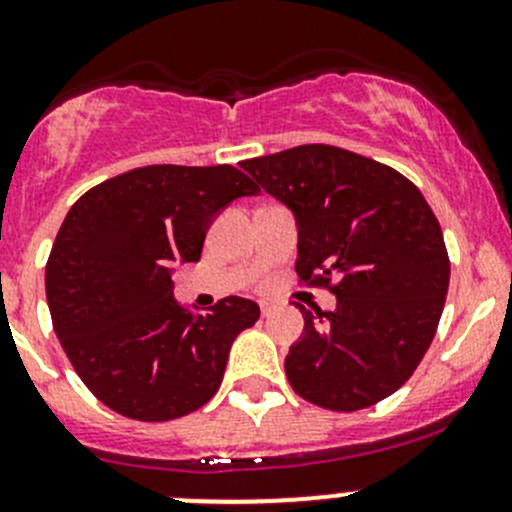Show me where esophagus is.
Segmentation results:
<instances>
[{"label":"esophagus","mask_w":512,"mask_h":512,"mask_svg":"<svg viewBox=\"0 0 512 512\" xmlns=\"http://www.w3.org/2000/svg\"><path fill=\"white\" fill-rule=\"evenodd\" d=\"M260 309H262V317H270L272 309H275V307H272V302H262Z\"/></svg>","instance_id":"esophagus-1"}]
</instances>
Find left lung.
I'll list each match as a JSON object with an SVG mask.
<instances>
[{"mask_svg":"<svg viewBox=\"0 0 512 512\" xmlns=\"http://www.w3.org/2000/svg\"><path fill=\"white\" fill-rule=\"evenodd\" d=\"M297 220V270L337 294L332 312L304 309L287 379L329 411L379 404L411 379L436 337L448 262L441 225L399 170L324 143L242 160Z\"/></svg>","mask_w":512,"mask_h":512,"instance_id":"obj_1","label":"left lung"}]
</instances>
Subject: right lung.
<instances>
[{"mask_svg": "<svg viewBox=\"0 0 512 512\" xmlns=\"http://www.w3.org/2000/svg\"><path fill=\"white\" fill-rule=\"evenodd\" d=\"M257 193L232 165H146L71 205L46 262V302L101 404L136 421H173L213 399L232 342L260 307L225 297L193 314L173 299L170 275L200 260L220 210Z\"/></svg>", "mask_w": 512, "mask_h": 512, "instance_id": "obj_1", "label": "right lung"}]
</instances>
